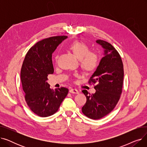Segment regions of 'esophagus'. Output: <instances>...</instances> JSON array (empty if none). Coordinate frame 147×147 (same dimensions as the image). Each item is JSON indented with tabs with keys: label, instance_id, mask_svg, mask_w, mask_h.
<instances>
[{
	"label": "esophagus",
	"instance_id": "esophagus-1",
	"mask_svg": "<svg viewBox=\"0 0 147 147\" xmlns=\"http://www.w3.org/2000/svg\"><path fill=\"white\" fill-rule=\"evenodd\" d=\"M69 92L71 94H79V91L78 90H77L76 89H71L69 90Z\"/></svg>",
	"mask_w": 147,
	"mask_h": 147
}]
</instances>
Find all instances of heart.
<instances>
[{
    "label": "heart",
    "instance_id": "b5f03b06",
    "mask_svg": "<svg viewBox=\"0 0 147 147\" xmlns=\"http://www.w3.org/2000/svg\"><path fill=\"white\" fill-rule=\"evenodd\" d=\"M68 49L71 51L74 55L80 59L82 67L87 71H94L99 64V56L94 51H90L89 46L81 41H75L69 44ZM57 61L58 55L55 57Z\"/></svg>",
    "mask_w": 147,
    "mask_h": 147
}]
</instances>
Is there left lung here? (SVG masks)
I'll return each instance as SVG.
<instances>
[{
	"label": "left lung",
	"mask_w": 147,
	"mask_h": 147,
	"mask_svg": "<svg viewBox=\"0 0 147 147\" xmlns=\"http://www.w3.org/2000/svg\"><path fill=\"white\" fill-rule=\"evenodd\" d=\"M96 43L104 49V57L96 71L90 77L89 83H96V92L90 94L86 90L82 92L86 102L82 113L86 117L100 119L111 113L119 101L122 92L124 69L120 54L109 42L97 40Z\"/></svg>",
	"instance_id": "left-lung-1"
}]
</instances>
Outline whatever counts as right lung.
<instances>
[{
    "label": "right lung",
    "instance_id": "1",
    "mask_svg": "<svg viewBox=\"0 0 147 147\" xmlns=\"http://www.w3.org/2000/svg\"><path fill=\"white\" fill-rule=\"evenodd\" d=\"M66 36H53L37 42L27 52L21 69V81L25 100L34 113L40 117L55 114L67 96L68 89H51L46 82L53 73L52 54Z\"/></svg>",
    "mask_w": 147,
    "mask_h": 147
}]
</instances>
